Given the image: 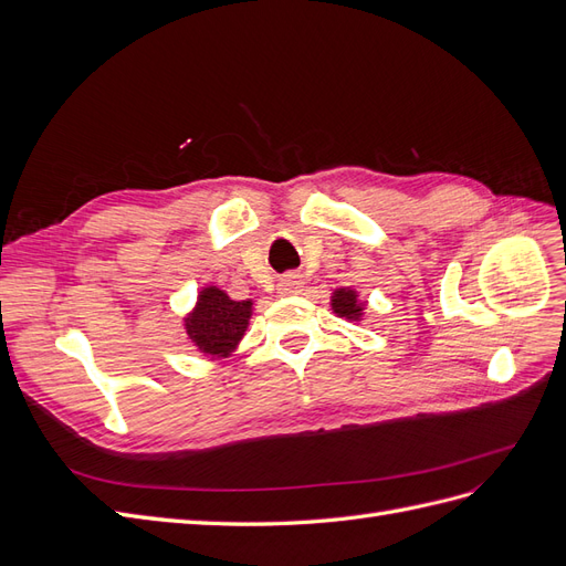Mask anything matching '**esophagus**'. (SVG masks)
I'll return each mask as SVG.
<instances>
[{
	"label": "esophagus",
	"mask_w": 566,
	"mask_h": 566,
	"mask_svg": "<svg viewBox=\"0 0 566 566\" xmlns=\"http://www.w3.org/2000/svg\"><path fill=\"white\" fill-rule=\"evenodd\" d=\"M304 287V279L300 273H285L283 279H279V293L281 295H297Z\"/></svg>",
	"instance_id": "1"
}]
</instances>
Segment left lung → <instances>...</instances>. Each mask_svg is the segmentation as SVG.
I'll list each match as a JSON object with an SVG mask.
<instances>
[{"label": "left lung", "instance_id": "8db88e82", "mask_svg": "<svg viewBox=\"0 0 566 566\" xmlns=\"http://www.w3.org/2000/svg\"><path fill=\"white\" fill-rule=\"evenodd\" d=\"M331 306L339 318L347 321H361L366 310V304L358 300V293L352 287H337L331 297Z\"/></svg>", "mask_w": 566, "mask_h": 566}]
</instances>
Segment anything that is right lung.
<instances>
[{
    "label": "right lung",
    "mask_w": 566,
    "mask_h": 566,
    "mask_svg": "<svg viewBox=\"0 0 566 566\" xmlns=\"http://www.w3.org/2000/svg\"><path fill=\"white\" fill-rule=\"evenodd\" d=\"M252 316V300L235 302L224 290H200L193 312L184 318L186 335L196 349L210 358H227L243 339Z\"/></svg>",
    "instance_id": "1"
}]
</instances>
